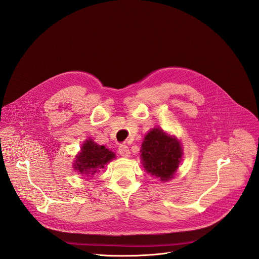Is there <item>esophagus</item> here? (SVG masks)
<instances>
[{"label":"esophagus","mask_w":259,"mask_h":259,"mask_svg":"<svg viewBox=\"0 0 259 259\" xmlns=\"http://www.w3.org/2000/svg\"><path fill=\"white\" fill-rule=\"evenodd\" d=\"M118 152H119L120 156H122V157H129V155H130V149L127 145H120L118 147Z\"/></svg>","instance_id":"obj_1"}]
</instances>
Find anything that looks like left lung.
I'll return each mask as SVG.
<instances>
[{"instance_id": "obj_1", "label": "left lung", "mask_w": 259, "mask_h": 259, "mask_svg": "<svg viewBox=\"0 0 259 259\" xmlns=\"http://www.w3.org/2000/svg\"><path fill=\"white\" fill-rule=\"evenodd\" d=\"M141 152L146 171L161 181L173 178L183 154L180 142L159 128H155L147 133Z\"/></svg>"}]
</instances>
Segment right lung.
<instances>
[{
	"instance_id": "add662e5",
	"label": "right lung",
	"mask_w": 259,
	"mask_h": 259,
	"mask_svg": "<svg viewBox=\"0 0 259 259\" xmlns=\"http://www.w3.org/2000/svg\"><path fill=\"white\" fill-rule=\"evenodd\" d=\"M115 158V154L103 145H98L93 140H87L81 147V152L76 156L74 169L80 174H94Z\"/></svg>"
}]
</instances>
